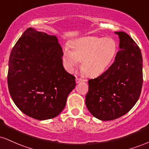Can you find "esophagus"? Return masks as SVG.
<instances>
[{
	"instance_id": "obj_1",
	"label": "esophagus",
	"mask_w": 149,
	"mask_h": 149,
	"mask_svg": "<svg viewBox=\"0 0 149 149\" xmlns=\"http://www.w3.org/2000/svg\"><path fill=\"white\" fill-rule=\"evenodd\" d=\"M76 83H79V82H80L84 81V80L82 79V78H78V77H76Z\"/></svg>"
}]
</instances>
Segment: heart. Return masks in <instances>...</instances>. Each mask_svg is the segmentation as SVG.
<instances>
[{
    "label": "heart",
    "mask_w": 149,
    "mask_h": 149,
    "mask_svg": "<svg viewBox=\"0 0 149 149\" xmlns=\"http://www.w3.org/2000/svg\"><path fill=\"white\" fill-rule=\"evenodd\" d=\"M71 50L64 48L63 58L69 71L81 60L82 71L89 76H98L112 63L117 53V44L113 39L97 37H82L71 43Z\"/></svg>",
    "instance_id": "obj_1"
}]
</instances>
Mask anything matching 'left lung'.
<instances>
[{"label": "left lung", "mask_w": 149, "mask_h": 149, "mask_svg": "<svg viewBox=\"0 0 149 149\" xmlns=\"http://www.w3.org/2000/svg\"><path fill=\"white\" fill-rule=\"evenodd\" d=\"M119 35V48L113 64L103 74L88 80L85 104L94 117L117 119L128 112L140 96L143 60L140 48L124 32Z\"/></svg>", "instance_id": "left-lung-1"}]
</instances>
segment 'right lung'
Masks as SVG:
<instances>
[{
  "mask_svg": "<svg viewBox=\"0 0 149 149\" xmlns=\"http://www.w3.org/2000/svg\"><path fill=\"white\" fill-rule=\"evenodd\" d=\"M63 51L55 36L28 28L9 59L8 89L23 113L37 120L54 118L64 110L76 87L62 64Z\"/></svg>",
  "mask_w": 149,
  "mask_h": 149,
  "instance_id": "1",
  "label": "right lung"
}]
</instances>
